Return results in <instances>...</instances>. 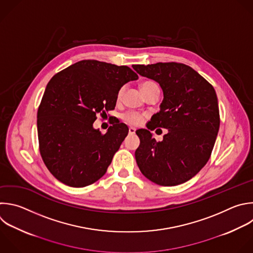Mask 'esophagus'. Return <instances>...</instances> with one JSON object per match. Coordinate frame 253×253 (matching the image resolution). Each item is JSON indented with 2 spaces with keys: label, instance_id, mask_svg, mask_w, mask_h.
Instances as JSON below:
<instances>
[{
  "label": "esophagus",
  "instance_id": "obj_1",
  "mask_svg": "<svg viewBox=\"0 0 253 253\" xmlns=\"http://www.w3.org/2000/svg\"><path fill=\"white\" fill-rule=\"evenodd\" d=\"M135 132H136L135 128H133V127L129 128V134H135Z\"/></svg>",
  "mask_w": 253,
  "mask_h": 253
}]
</instances>
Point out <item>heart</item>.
Returning <instances> with one entry per match:
<instances>
[{"label": "heart", "mask_w": 253, "mask_h": 253, "mask_svg": "<svg viewBox=\"0 0 253 253\" xmlns=\"http://www.w3.org/2000/svg\"><path fill=\"white\" fill-rule=\"evenodd\" d=\"M157 86L156 83L153 82V81H145L141 84V90L144 91V90H147V89H150L152 87H155ZM123 93V89H121L119 91V94H118V97H120ZM123 119L128 123V124H131V125H138L140 124L142 121H143V116L138 114V113H135V112H129V113H126L124 116H123Z\"/></svg>", "instance_id": "b5f03b06"}]
</instances>
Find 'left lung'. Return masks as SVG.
I'll return each instance as SVG.
<instances>
[{
	"instance_id": "8db88e82",
	"label": "left lung",
	"mask_w": 253,
	"mask_h": 253,
	"mask_svg": "<svg viewBox=\"0 0 253 253\" xmlns=\"http://www.w3.org/2000/svg\"><path fill=\"white\" fill-rule=\"evenodd\" d=\"M140 75L153 79L163 90L160 111L151 118L153 129L168 133L157 142L147 129L136 134L135 158L141 173L161 186H177L195 177L209 161L219 129L214 88L191 66L178 62L137 64Z\"/></svg>"
}]
</instances>
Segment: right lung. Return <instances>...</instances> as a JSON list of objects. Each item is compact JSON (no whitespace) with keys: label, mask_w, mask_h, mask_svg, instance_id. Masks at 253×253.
<instances>
[{"label":"right lung","mask_w":253,"mask_h":253,"mask_svg":"<svg viewBox=\"0 0 253 253\" xmlns=\"http://www.w3.org/2000/svg\"><path fill=\"white\" fill-rule=\"evenodd\" d=\"M137 79L128 66L87 59L49 80L37 125L42 158L59 182L82 188L106 173L129 129L115 123L102 134L93 123L98 113L115 108L124 84Z\"/></svg>","instance_id":"1"}]
</instances>
